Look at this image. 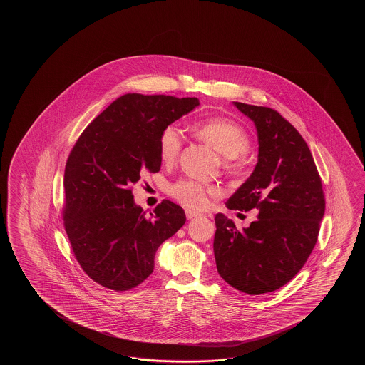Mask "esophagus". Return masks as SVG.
<instances>
[{"instance_id":"34e87169","label":"esophagus","mask_w":365,"mask_h":365,"mask_svg":"<svg viewBox=\"0 0 365 365\" xmlns=\"http://www.w3.org/2000/svg\"><path fill=\"white\" fill-rule=\"evenodd\" d=\"M186 217L187 219H194V217H198L200 214H197V212H194L192 210H185Z\"/></svg>"}]
</instances>
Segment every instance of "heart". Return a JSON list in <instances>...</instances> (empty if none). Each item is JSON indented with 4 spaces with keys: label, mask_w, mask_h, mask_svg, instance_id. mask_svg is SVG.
<instances>
[{
    "label": "heart",
    "mask_w": 365,
    "mask_h": 365,
    "mask_svg": "<svg viewBox=\"0 0 365 365\" xmlns=\"http://www.w3.org/2000/svg\"><path fill=\"white\" fill-rule=\"evenodd\" d=\"M193 132L200 140L227 158L225 170L240 171L242 168L240 155L249 148L248 134L240 125L223 117H212L194 124ZM182 145V134L176 126L170 125L164 128L159 138V154L163 163H175L179 159ZM170 194L186 207L202 211L209 209L211 200L220 195V189L197 180L182 179L172 184Z\"/></svg>",
    "instance_id": "1"
}]
</instances>
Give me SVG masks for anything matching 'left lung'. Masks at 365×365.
I'll return each instance as SVG.
<instances>
[{"label":"left lung","instance_id":"left-lung-1","mask_svg":"<svg viewBox=\"0 0 365 365\" xmlns=\"http://www.w3.org/2000/svg\"><path fill=\"white\" fill-rule=\"evenodd\" d=\"M256 125L258 162L225 206L258 210L237 230L215 215L214 255L219 275L248 295L283 287L303 267L317 242L325 195L317 167L300 133L275 109L233 101Z\"/></svg>","mask_w":365,"mask_h":365}]
</instances>
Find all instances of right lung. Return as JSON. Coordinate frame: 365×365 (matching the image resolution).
<instances>
[{
    "label": "right lung",
    "mask_w": 365,
    "mask_h": 365,
    "mask_svg": "<svg viewBox=\"0 0 365 365\" xmlns=\"http://www.w3.org/2000/svg\"><path fill=\"white\" fill-rule=\"evenodd\" d=\"M197 106V98L126 93L86 128L70 151L63 227L78 264L103 287L128 291L148 279L160 244L185 225L184 210L168 200L145 217L132 186L146 172H159L164 128Z\"/></svg>",
    "instance_id": "right-lung-1"
}]
</instances>
